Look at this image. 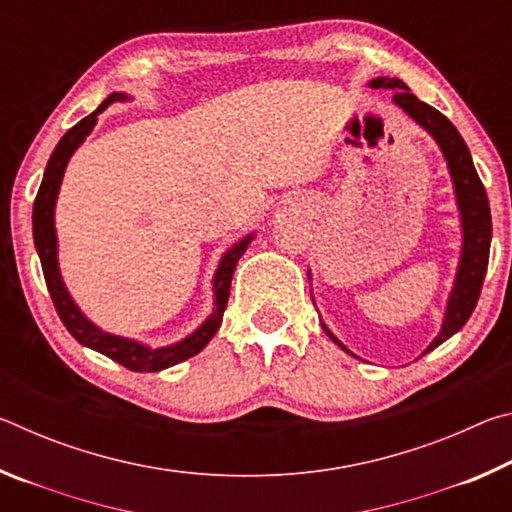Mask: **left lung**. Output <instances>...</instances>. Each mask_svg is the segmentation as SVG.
I'll list each match as a JSON object with an SVG mask.
<instances>
[{"instance_id": "1", "label": "left lung", "mask_w": 512, "mask_h": 512, "mask_svg": "<svg viewBox=\"0 0 512 512\" xmlns=\"http://www.w3.org/2000/svg\"><path fill=\"white\" fill-rule=\"evenodd\" d=\"M370 88L395 90L393 101L397 106H400L406 115L418 121L424 131L431 133L433 140L438 142L440 151H443L447 160L449 173H452L458 210H461V223H463L461 264H458L452 296H449V302H447V314L443 320V327H440V334L431 341L429 348L422 352L427 354L431 350H436L440 343H445L449 336H454L458 329L467 323V318L472 316L476 302H479L483 277H485V271H488L490 239H492L490 203H488V194H485V187L481 183L479 173L474 169L470 149H467L461 133L456 131V126L443 115V112H438L436 108H431L429 103L420 101L400 79H384V76H381V79L370 81ZM325 332L341 350L352 354L332 332H329L327 327Z\"/></svg>"}]
</instances>
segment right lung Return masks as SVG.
<instances>
[{"mask_svg":"<svg viewBox=\"0 0 512 512\" xmlns=\"http://www.w3.org/2000/svg\"><path fill=\"white\" fill-rule=\"evenodd\" d=\"M128 97L121 92H112L110 97L101 103V106L81 119L79 124L69 128V131L63 135V140L58 142V146L51 153V158L47 162L45 169V178H42L36 203H33V241H36V250L40 255V264H42V273H45V282L49 289V296L54 300V307L58 311L60 320L67 327V332L74 336L81 345H88V348L97 350L101 354H106L108 359L121 363V366L133 370V372H158L164 368L176 366V363L185 361L194 354L201 352L207 343H210L212 336L216 334V329L221 327L223 320V311L225 305H228V296H230V284H232V273H235L239 257L246 253V248L250 244L253 235H248L246 239H241L239 244L232 246L228 253L223 255L219 268H216L214 275V311L210 318L196 329L194 334H189L185 341H180L176 345H169V348H149V345H142L131 339H121V336L101 332L97 325H92L88 318L81 314V309L76 307V302L69 296L63 277H60L58 271V241H56V228H54V207H56V198H58V189L60 183H63V173L72 153L79 149V144L85 140L94 124H97V115L106 110L110 103L115 101H126Z\"/></svg>","mask_w":512,"mask_h":512,"instance_id":"add662e5","label":"right lung"}]
</instances>
